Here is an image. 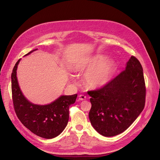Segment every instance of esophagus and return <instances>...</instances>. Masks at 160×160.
Masks as SVG:
<instances>
[{"instance_id": "34e87169", "label": "esophagus", "mask_w": 160, "mask_h": 160, "mask_svg": "<svg viewBox=\"0 0 160 160\" xmlns=\"http://www.w3.org/2000/svg\"><path fill=\"white\" fill-rule=\"evenodd\" d=\"M78 99L80 100H84L86 99V97L84 96V95H80L78 96Z\"/></svg>"}]
</instances>
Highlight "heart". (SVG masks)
<instances>
[{
	"instance_id": "heart-1",
	"label": "heart",
	"mask_w": 160,
	"mask_h": 160,
	"mask_svg": "<svg viewBox=\"0 0 160 160\" xmlns=\"http://www.w3.org/2000/svg\"><path fill=\"white\" fill-rule=\"evenodd\" d=\"M117 68L116 62L108 60V56L97 54L84 62L77 64L75 70L78 72H86L83 82L89 89L101 88L111 81Z\"/></svg>"
}]
</instances>
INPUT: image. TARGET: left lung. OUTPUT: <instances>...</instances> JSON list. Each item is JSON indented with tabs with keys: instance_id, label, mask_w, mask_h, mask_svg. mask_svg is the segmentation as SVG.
Instances as JSON below:
<instances>
[{
	"instance_id": "1",
	"label": "left lung",
	"mask_w": 160,
	"mask_h": 160,
	"mask_svg": "<svg viewBox=\"0 0 160 160\" xmlns=\"http://www.w3.org/2000/svg\"><path fill=\"white\" fill-rule=\"evenodd\" d=\"M88 93L91 103L89 118L94 129L105 137L119 135L145 107L146 89L140 62L132 56L124 71L102 88Z\"/></svg>"
}]
</instances>
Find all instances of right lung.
Masks as SVG:
<instances>
[{"mask_svg": "<svg viewBox=\"0 0 160 160\" xmlns=\"http://www.w3.org/2000/svg\"><path fill=\"white\" fill-rule=\"evenodd\" d=\"M38 48L32 50L28 56ZM21 61H18L12 73L13 102L17 116L22 124L38 136L52 139L65 128L69 118V108L73 104L77 94L61 95L50 104L41 105L31 102L24 97L17 77V70Z\"/></svg>", "mask_w": 160, "mask_h": 160, "instance_id": "right-lung-1", "label": "right lung"}]
</instances>
